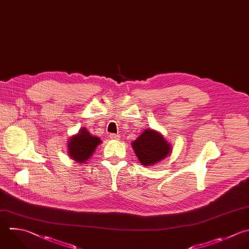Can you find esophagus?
Wrapping results in <instances>:
<instances>
[{
    "instance_id": "1",
    "label": "esophagus",
    "mask_w": 249,
    "mask_h": 249,
    "mask_svg": "<svg viewBox=\"0 0 249 249\" xmlns=\"http://www.w3.org/2000/svg\"><path fill=\"white\" fill-rule=\"evenodd\" d=\"M110 138L111 139H119L120 138V135H118V134H116V133H110Z\"/></svg>"
}]
</instances>
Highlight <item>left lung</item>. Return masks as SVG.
Segmentation results:
<instances>
[{
  "label": "left lung",
  "mask_w": 249,
  "mask_h": 249,
  "mask_svg": "<svg viewBox=\"0 0 249 249\" xmlns=\"http://www.w3.org/2000/svg\"><path fill=\"white\" fill-rule=\"evenodd\" d=\"M133 150L143 165H153L164 159L170 152L169 144L162 135L152 129H146L132 143Z\"/></svg>",
  "instance_id": "8db88e82"
}]
</instances>
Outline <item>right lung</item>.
Segmentation results:
<instances>
[{"label":"right lung","mask_w":249,"mask_h":249,"mask_svg":"<svg viewBox=\"0 0 249 249\" xmlns=\"http://www.w3.org/2000/svg\"><path fill=\"white\" fill-rule=\"evenodd\" d=\"M99 143H101L100 138L91 135L87 128H81L79 133L74 135L68 143L70 157L80 163L86 162Z\"/></svg>","instance_id":"1"}]
</instances>
